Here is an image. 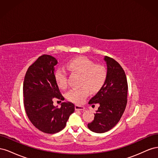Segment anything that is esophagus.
Returning a JSON list of instances; mask_svg holds the SVG:
<instances>
[{"label": "esophagus", "mask_w": 158, "mask_h": 158, "mask_svg": "<svg viewBox=\"0 0 158 158\" xmlns=\"http://www.w3.org/2000/svg\"><path fill=\"white\" fill-rule=\"evenodd\" d=\"M75 109L76 111H83L85 109V107L82 106H79V105H75Z\"/></svg>", "instance_id": "1"}]
</instances>
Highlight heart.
<instances>
[{"label":"heart","instance_id":"heart-1","mask_svg":"<svg viewBox=\"0 0 158 158\" xmlns=\"http://www.w3.org/2000/svg\"><path fill=\"white\" fill-rule=\"evenodd\" d=\"M67 68L72 73L81 75L79 88L72 89L66 94V98L75 103H82L88 96L89 89L96 92L102 88L107 76L106 67L95 64L94 62L85 56H80L69 62ZM55 81L60 88L64 89L68 85V74L65 70L59 68L55 73Z\"/></svg>","mask_w":158,"mask_h":158}]
</instances>
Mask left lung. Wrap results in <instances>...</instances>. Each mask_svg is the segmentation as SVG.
Instances as JSON below:
<instances>
[{"instance_id":"8db88e82","label":"left lung","mask_w":158,"mask_h":158,"mask_svg":"<svg viewBox=\"0 0 158 158\" xmlns=\"http://www.w3.org/2000/svg\"><path fill=\"white\" fill-rule=\"evenodd\" d=\"M107 76L103 86L89 100V104H99L94 119L88 123L90 131L103 133L115 126L125 111L127 103L128 84L125 71L117 62L106 56ZM94 106V105H93Z\"/></svg>"}]
</instances>
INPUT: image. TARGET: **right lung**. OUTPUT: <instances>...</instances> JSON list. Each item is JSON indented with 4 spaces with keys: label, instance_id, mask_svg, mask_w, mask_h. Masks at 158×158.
Instances as JSON below:
<instances>
[{
    "label": "right lung",
    "instance_id": "right-lung-1",
    "mask_svg": "<svg viewBox=\"0 0 158 158\" xmlns=\"http://www.w3.org/2000/svg\"><path fill=\"white\" fill-rule=\"evenodd\" d=\"M55 57L40 56L29 68L23 85V104L31 123L37 129L47 134L56 133L65 127L74 111V105L63 102L58 108L53 106V98L64 100L55 78Z\"/></svg>",
    "mask_w": 158,
    "mask_h": 158
}]
</instances>
